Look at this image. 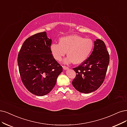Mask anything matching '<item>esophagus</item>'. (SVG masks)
Listing matches in <instances>:
<instances>
[{
	"mask_svg": "<svg viewBox=\"0 0 127 127\" xmlns=\"http://www.w3.org/2000/svg\"><path fill=\"white\" fill-rule=\"evenodd\" d=\"M63 69L64 70H67V69H68L69 68L68 67H67L66 66H63Z\"/></svg>",
	"mask_w": 127,
	"mask_h": 127,
	"instance_id": "34e87169",
	"label": "esophagus"
}]
</instances>
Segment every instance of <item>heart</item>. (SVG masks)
<instances>
[{
    "mask_svg": "<svg viewBox=\"0 0 127 127\" xmlns=\"http://www.w3.org/2000/svg\"><path fill=\"white\" fill-rule=\"evenodd\" d=\"M93 46L94 43L91 39L71 35L61 37L59 43L52 44L50 49L56 61H60L67 52L68 56L63 61L64 63L69 64L73 62L74 64H80L88 58Z\"/></svg>",
    "mask_w": 127,
    "mask_h": 127,
    "instance_id": "heart-1",
    "label": "heart"
}]
</instances>
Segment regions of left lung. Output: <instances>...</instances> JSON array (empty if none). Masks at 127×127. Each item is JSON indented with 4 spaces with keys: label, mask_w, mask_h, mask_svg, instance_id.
Masks as SVG:
<instances>
[{
    "label": "left lung",
    "mask_w": 127,
    "mask_h": 127,
    "mask_svg": "<svg viewBox=\"0 0 127 127\" xmlns=\"http://www.w3.org/2000/svg\"><path fill=\"white\" fill-rule=\"evenodd\" d=\"M109 63V55L102 40L94 41L91 55L78 67L73 68L76 77L72 85L81 93L88 94L96 91L104 82Z\"/></svg>",
    "instance_id": "8db88e82"
}]
</instances>
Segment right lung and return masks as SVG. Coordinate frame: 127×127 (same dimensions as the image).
Segmentation results:
<instances>
[{"instance_id":"right-lung-1","label":"right lung","mask_w":127,"mask_h":127,"mask_svg":"<svg viewBox=\"0 0 127 127\" xmlns=\"http://www.w3.org/2000/svg\"><path fill=\"white\" fill-rule=\"evenodd\" d=\"M51 43L46 32L38 33L26 40L18 55L21 81L36 96H44L52 90L63 71L51 53Z\"/></svg>"}]
</instances>
